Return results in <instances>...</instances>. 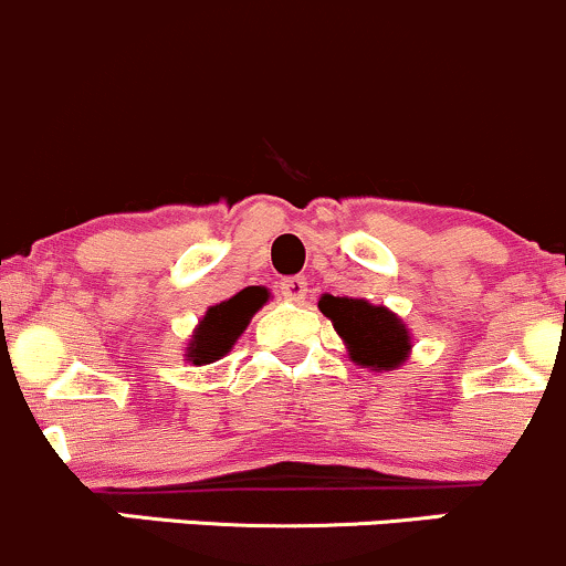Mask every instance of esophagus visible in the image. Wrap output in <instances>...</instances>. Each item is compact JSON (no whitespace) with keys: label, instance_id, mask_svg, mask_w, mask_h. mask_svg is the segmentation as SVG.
<instances>
[{"label":"esophagus","instance_id":"34e87169","mask_svg":"<svg viewBox=\"0 0 566 566\" xmlns=\"http://www.w3.org/2000/svg\"><path fill=\"white\" fill-rule=\"evenodd\" d=\"M279 290H282V295L287 297V301L301 303L308 293V284H306V279H303V276H287V279H282V282H279Z\"/></svg>","mask_w":566,"mask_h":566}]
</instances>
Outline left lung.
<instances>
[{"label":"left lung","mask_w":566,"mask_h":566,"mask_svg":"<svg viewBox=\"0 0 566 566\" xmlns=\"http://www.w3.org/2000/svg\"><path fill=\"white\" fill-rule=\"evenodd\" d=\"M319 312L331 316L335 333L346 340L354 363L376 370L400 365L411 349V335L406 325L384 306H370L357 297L325 295Z\"/></svg>","instance_id":"obj_1"}]
</instances>
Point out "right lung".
I'll return each mask as SVG.
<instances>
[{
	"label": "right lung",
	"instance_id": "1",
	"mask_svg": "<svg viewBox=\"0 0 566 566\" xmlns=\"http://www.w3.org/2000/svg\"><path fill=\"white\" fill-rule=\"evenodd\" d=\"M265 290L260 287H247L241 290L239 295H233L231 301L217 303L207 312L201 319V325L196 327V335H192L188 346V357L192 365H209L214 359L226 357L231 352L244 327L250 325L252 314L258 312L265 303Z\"/></svg>",
	"mask_w": 566,
	"mask_h": 566
}]
</instances>
